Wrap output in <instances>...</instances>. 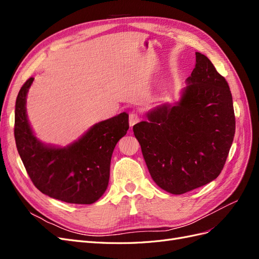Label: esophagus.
<instances>
[{
  "mask_svg": "<svg viewBox=\"0 0 259 259\" xmlns=\"http://www.w3.org/2000/svg\"><path fill=\"white\" fill-rule=\"evenodd\" d=\"M138 122H139V116H138L136 113H131V114H130V121H128L130 126L133 127V126H134V125L137 124Z\"/></svg>",
  "mask_w": 259,
  "mask_h": 259,
  "instance_id": "obj_1",
  "label": "esophagus"
}]
</instances>
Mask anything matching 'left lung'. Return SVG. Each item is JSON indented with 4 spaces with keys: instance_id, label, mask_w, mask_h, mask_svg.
<instances>
[{
    "instance_id": "8db88e82",
    "label": "left lung",
    "mask_w": 259,
    "mask_h": 259,
    "mask_svg": "<svg viewBox=\"0 0 259 259\" xmlns=\"http://www.w3.org/2000/svg\"><path fill=\"white\" fill-rule=\"evenodd\" d=\"M175 104H162L133 126L154 183L183 194L218 177L231 148L236 119L229 85L210 60L195 67Z\"/></svg>"
}]
</instances>
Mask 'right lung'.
Wrapping results in <instances>:
<instances>
[{"label": "right lung", "instance_id": "add662e5", "mask_svg": "<svg viewBox=\"0 0 259 259\" xmlns=\"http://www.w3.org/2000/svg\"><path fill=\"white\" fill-rule=\"evenodd\" d=\"M33 77L22 85L15 106V140L34 186L49 197L73 204H92L103 195L110 177L117 142L126 135L128 114L122 112L98 122L66 147L46 145L30 126L27 95Z\"/></svg>", "mask_w": 259, "mask_h": 259}]
</instances>
